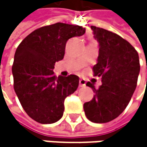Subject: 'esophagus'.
Here are the masks:
<instances>
[{"instance_id":"1","label":"esophagus","mask_w":147,"mask_h":147,"mask_svg":"<svg viewBox=\"0 0 147 147\" xmlns=\"http://www.w3.org/2000/svg\"><path fill=\"white\" fill-rule=\"evenodd\" d=\"M86 80H84V79H83V78H80L79 79V86L80 87H83V86H86Z\"/></svg>"}]
</instances>
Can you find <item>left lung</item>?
<instances>
[{"label": "left lung", "instance_id": "8db88e82", "mask_svg": "<svg viewBox=\"0 0 147 147\" xmlns=\"http://www.w3.org/2000/svg\"><path fill=\"white\" fill-rule=\"evenodd\" d=\"M94 38L99 43V56L92 70L101 77V86L96 89L92 100L84 104L87 119L104 123L119 116L126 109L137 86L140 70L138 54L121 36L102 28L91 26Z\"/></svg>", "mask_w": 147, "mask_h": 147}]
</instances>
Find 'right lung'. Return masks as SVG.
<instances>
[{
  "label": "right lung",
  "instance_id": "obj_1",
  "mask_svg": "<svg viewBox=\"0 0 147 147\" xmlns=\"http://www.w3.org/2000/svg\"><path fill=\"white\" fill-rule=\"evenodd\" d=\"M84 32L82 26L56 23L33 31L16 48L12 66L14 89L34 121L54 123L63 116L64 100L77 90L79 78H57L53 70L56 61L63 59L67 41Z\"/></svg>",
  "mask_w": 147,
  "mask_h": 147
}]
</instances>
